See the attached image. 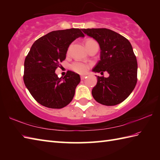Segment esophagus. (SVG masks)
I'll return each mask as SVG.
<instances>
[{
  "instance_id": "34e87169",
  "label": "esophagus",
  "mask_w": 160,
  "mask_h": 160,
  "mask_svg": "<svg viewBox=\"0 0 160 160\" xmlns=\"http://www.w3.org/2000/svg\"><path fill=\"white\" fill-rule=\"evenodd\" d=\"M87 78V76H80V79L81 80H84V78Z\"/></svg>"
}]
</instances>
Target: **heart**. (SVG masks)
I'll return each mask as SVG.
<instances>
[{
  "label": "heart",
  "instance_id": "b5f03b06",
  "mask_svg": "<svg viewBox=\"0 0 160 160\" xmlns=\"http://www.w3.org/2000/svg\"><path fill=\"white\" fill-rule=\"evenodd\" d=\"M94 43H97V42L95 41L94 40H92V39H87L85 41V44L87 49ZM91 66V64L84 63V62L76 61V62H73L71 64L70 69L73 71H74V72L80 73V74H83V73H85L87 71L89 70Z\"/></svg>",
  "mask_w": 160,
  "mask_h": 160
}]
</instances>
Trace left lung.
Here are the masks:
<instances>
[{"instance_id":"left-lung-1","label":"left lung","mask_w":160,"mask_h":160,"mask_svg":"<svg viewBox=\"0 0 160 160\" xmlns=\"http://www.w3.org/2000/svg\"><path fill=\"white\" fill-rule=\"evenodd\" d=\"M99 43L100 60L94 72L107 71L109 76H98L91 93L98 102L114 106L129 96L138 81V62L130 42L122 35L106 28L82 29Z\"/></svg>"}]
</instances>
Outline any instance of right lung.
<instances>
[{"instance_id":"obj_1","label":"right lung","mask_w":160,"mask_h":160,"mask_svg":"<svg viewBox=\"0 0 160 160\" xmlns=\"http://www.w3.org/2000/svg\"><path fill=\"white\" fill-rule=\"evenodd\" d=\"M84 36L80 29L57 30L33 44L24 62L23 80L32 97L42 106L61 108L72 100L80 76L67 71L60 78L55 71L65 60L70 44Z\"/></svg>"}]
</instances>
